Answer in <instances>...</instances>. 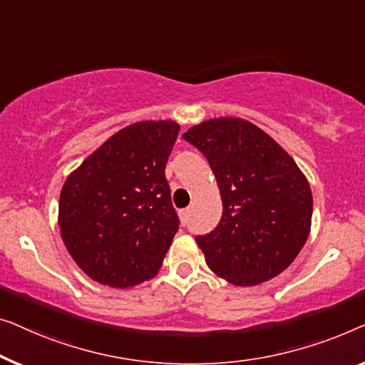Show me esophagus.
I'll use <instances>...</instances> for the list:
<instances>
[{
  "label": "esophagus",
  "mask_w": 365,
  "mask_h": 365,
  "mask_svg": "<svg viewBox=\"0 0 365 365\" xmlns=\"http://www.w3.org/2000/svg\"><path fill=\"white\" fill-rule=\"evenodd\" d=\"M188 215H190V210H188V208H187V210H182V212H180V218H182L183 223H187Z\"/></svg>",
  "instance_id": "obj_1"
}]
</instances>
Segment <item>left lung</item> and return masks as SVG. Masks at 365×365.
I'll use <instances>...</instances> for the list:
<instances>
[{
  "label": "left lung",
  "instance_id": "obj_1",
  "mask_svg": "<svg viewBox=\"0 0 365 365\" xmlns=\"http://www.w3.org/2000/svg\"><path fill=\"white\" fill-rule=\"evenodd\" d=\"M207 158L223 215L198 235L208 268L236 286L264 283L289 266L311 230L312 195L296 162L259 127L222 117L182 135Z\"/></svg>",
  "mask_w": 365,
  "mask_h": 365
}]
</instances>
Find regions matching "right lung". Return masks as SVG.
<instances>
[{
	"mask_svg": "<svg viewBox=\"0 0 365 365\" xmlns=\"http://www.w3.org/2000/svg\"><path fill=\"white\" fill-rule=\"evenodd\" d=\"M180 125L137 122L114 133L66 180L61 236L97 283L130 287L153 278L178 232L165 165Z\"/></svg>",
	"mask_w": 365,
	"mask_h": 365,
	"instance_id": "add662e5",
	"label": "right lung"
}]
</instances>
